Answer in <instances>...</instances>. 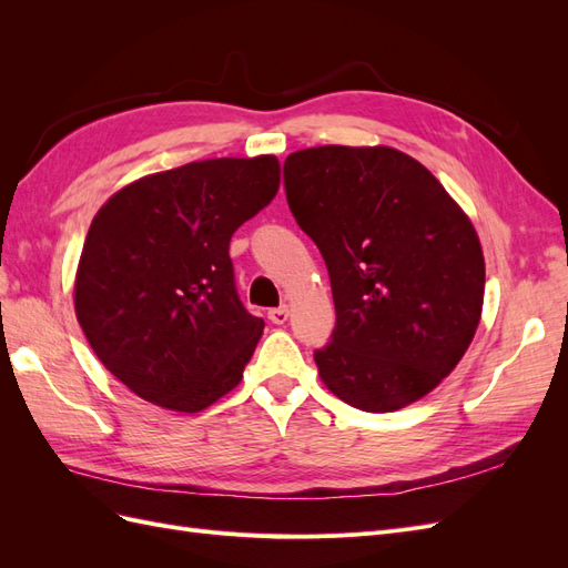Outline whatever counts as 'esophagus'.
I'll use <instances>...</instances> for the list:
<instances>
[{
	"instance_id": "34e87169",
	"label": "esophagus",
	"mask_w": 568,
	"mask_h": 568,
	"mask_svg": "<svg viewBox=\"0 0 568 568\" xmlns=\"http://www.w3.org/2000/svg\"><path fill=\"white\" fill-rule=\"evenodd\" d=\"M267 320L272 324H284L288 320V307L286 305H280V307H272V311H267Z\"/></svg>"
}]
</instances>
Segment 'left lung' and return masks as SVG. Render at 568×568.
I'll return each mask as SVG.
<instances>
[{"instance_id": "obj_1", "label": "left lung", "mask_w": 568, "mask_h": 568, "mask_svg": "<svg viewBox=\"0 0 568 568\" xmlns=\"http://www.w3.org/2000/svg\"><path fill=\"white\" fill-rule=\"evenodd\" d=\"M298 227L332 280L336 326L315 351L351 407L393 412L462 359L484 305L486 263L469 217L428 170L388 146H317L284 161Z\"/></svg>"}]
</instances>
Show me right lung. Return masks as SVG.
Returning a JSON list of instances; mask_svg holds the SVG:
<instances>
[{
    "label": "right lung",
    "instance_id": "1",
    "mask_svg": "<svg viewBox=\"0 0 568 568\" xmlns=\"http://www.w3.org/2000/svg\"><path fill=\"white\" fill-rule=\"evenodd\" d=\"M277 189L274 156L213 159L136 180L94 215L75 313L140 398L201 412L242 382L265 322L236 294L230 239Z\"/></svg>",
    "mask_w": 568,
    "mask_h": 568
}]
</instances>
